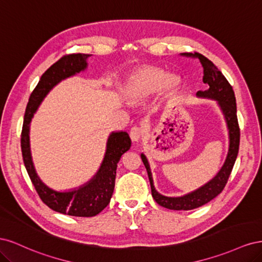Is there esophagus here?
Returning a JSON list of instances; mask_svg holds the SVG:
<instances>
[{
    "instance_id": "34e87169",
    "label": "esophagus",
    "mask_w": 262,
    "mask_h": 262,
    "mask_svg": "<svg viewBox=\"0 0 262 262\" xmlns=\"http://www.w3.org/2000/svg\"><path fill=\"white\" fill-rule=\"evenodd\" d=\"M141 136H142V129L140 126H132L130 131V137L132 141L138 142L141 139Z\"/></svg>"
}]
</instances>
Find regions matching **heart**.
Masks as SVG:
<instances>
[{"label":"heart","mask_w":262,"mask_h":262,"mask_svg":"<svg viewBox=\"0 0 262 262\" xmlns=\"http://www.w3.org/2000/svg\"><path fill=\"white\" fill-rule=\"evenodd\" d=\"M180 83L178 76L167 75L161 69H142L128 78L124 91L130 100L139 101L152 96L162 89L163 85L166 91H176Z\"/></svg>","instance_id":"obj_1"}]
</instances>
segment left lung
<instances>
[{
  "instance_id": "left-lung-1",
  "label": "left lung",
  "mask_w": 262,
  "mask_h": 262,
  "mask_svg": "<svg viewBox=\"0 0 262 262\" xmlns=\"http://www.w3.org/2000/svg\"><path fill=\"white\" fill-rule=\"evenodd\" d=\"M184 57L198 59L200 61L203 68V83L209 85V89L205 91H199L196 93V97L208 98L215 100L221 109L222 114L224 116L226 126L228 130V152L226 160L222 166L219 172L214 178H212L207 184H204L200 188L193 191L184 194L181 196H167L160 193L154 187V181L152 171L146 156L142 153L141 158L147 170V175L150 184V190L154 200L162 205V207L169 210H193L199 207H202L205 203L210 202L214 198L219 195L226 185L229 175L234 167L235 161L238 154L239 148V126L237 121V109H236V98L233 91V87L225 76L222 74L221 71L215 67L213 62H211L204 55L194 52V53H180Z\"/></svg>"
}]
</instances>
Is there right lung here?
I'll list each match as a JSON object with an SVG mask.
<instances>
[{"label": "right lung", "mask_w": 262, "mask_h": 262, "mask_svg": "<svg viewBox=\"0 0 262 262\" xmlns=\"http://www.w3.org/2000/svg\"><path fill=\"white\" fill-rule=\"evenodd\" d=\"M91 55L84 53L66 55L41 75L40 81L29 97L20 137L24 164L40 199L55 212L81 217L97 215L109 204L115 189L118 163L131 146L129 134L125 131L110 133L107 140L104 160L93 178L77 188L68 191H58L47 186L38 176L30 152L29 129L31 119L47 95L61 81L85 71L89 66L87 59Z\"/></svg>", "instance_id": "add662e5"}]
</instances>
